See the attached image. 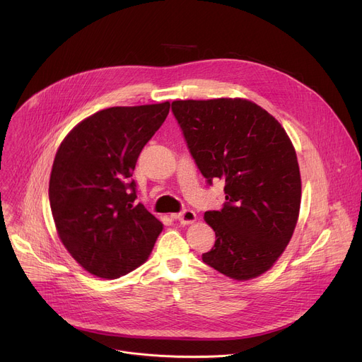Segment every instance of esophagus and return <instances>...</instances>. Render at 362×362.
Here are the masks:
<instances>
[{"mask_svg": "<svg viewBox=\"0 0 362 362\" xmlns=\"http://www.w3.org/2000/svg\"><path fill=\"white\" fill-rule=\"evenodd\" d=\"M175 218H177L180 221V224H191L197 220V214L192 210H183L182 213L175 216Z\"/></svg>", "mask_w": 362, "mask_h": 362, "instance_id": "esophagus-1", "label": "esophagus"}]
</instances>
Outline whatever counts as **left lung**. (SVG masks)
Masks as SVG:
<instances>
[{
	"mask_svg": "<svg viewBox=\"0 0 362 362\" xmlns=\"http://www.w3.org/2000/svg\"><path fill=\"white\" fill-rule=\"evenodd\" d=\"M171 111L206 183L224 180L221 210L204 216L216 243L202 261L235 280L265 273L289 243L300 206L299 165L286 132L240 98L175 101Z\"/></svg>",
	"mask_w": 362,
	"mask_h": 362,
	"instance_id": "8db88e82",
	"label": "left lung"
}]
</instances>
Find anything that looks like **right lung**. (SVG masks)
I'll use <instances>...</instances> for the list:
<instances>
[{"mask_svg": "<svg viewBox=\"0 0 362 362\" xmlns=\"http://www.w3.org/2000/svg\"><path fill=\"white\" fill-rule=\"evenodd\" d=\"M168 110L170 103L98 111L57 151L48 191L54 223L66 250L93 276L117 279L135 270L163 230L135 202L132 175Z\"/></svg>", "mask_w": 362, "mask_h": 362, "instance_id": "obj_1", "label": "right lung"}]
</instances>
